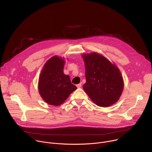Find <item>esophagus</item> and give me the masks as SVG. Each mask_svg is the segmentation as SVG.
<instances>
[{
    "label": "esophagus",
    "mask_w": 152,
    "mask_h": 152,
    "mask_svg": "<svg viewBox=\"0 0 152 152\" xmlns=\"http://www.w3.org/2000/svg\"><path fill=\"white\" fill-rule=\"evenodd\" d=\"M81 86H82V84H81V83H79V84H77V85H76V86H77V87L78 88H80Z\"/></svg>",
    "instance_id": "34e87169"
}]
</instances>
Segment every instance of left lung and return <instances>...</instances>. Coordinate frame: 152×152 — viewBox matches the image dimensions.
I'll return each mask as SVG.
<instances>
[{
  "mask_svg": "<svg viewBox=\"0 0 152 152\" xmlns=\"http://www.w3.org/2000/svg\"><path fill=\"white\" fill-rule=\"evenodd\" d=\"M86 83L83 88L99 106L107 107L118 101L124 83L118 68L96 52L84 54Z\"/></svg>",
  "mask_w": 152,
  "mask_h": 152,
  "instance_id": "left-lung-1",
  "label": "left lung"
}]
</instances>
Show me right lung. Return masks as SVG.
<instances>
[{"label":"right lung","instance_id":"add662e5","mask_svg":"<svg viewBox=\"0 0 152 152\" xmlns=\"http://www.w3.org/2000/svg\"><path fill=\"white\" fill-rule=\"evenodd\" d=\"M65 61L55 56L45 64L40 73L38 90L42 99L49 104L58 106L77 89L70 76L63 72Z\"/></svg>","mask_w":152,"mask_h":152}]
</instances>
